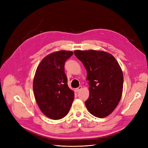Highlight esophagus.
<instances>
[{
    "label": "esophagus",
    "mask_w": 148,
    "mask_h": 148,
    "mask_svg": "<svg viewBox=\"0 0 148 148\" xmlns=\"http://www.w3.org/2000/svg\"><path fill=\"white\" fill-rule=\"evenodd\" d=\"M82 89V86H79L78 88L75 89V91H76V92H79V91H81Z\"/></svg>",
    "instance_id": "esophagus-1"
}]
</instances>
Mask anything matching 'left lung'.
Masks as SVG:
<instances>
[{"label": "left lung", "instance_id": "8db88e82", "mask_svg": "<svg viewBox=\"0 0 148 148\" xmlns=\"http://www.w3.org/2000/svg\"><path fill=\"white\" fill-rule=\"evenodd\" d=\"M87 71L89 96L84 104L98 118L109 115L119 104L123 92V75L115 57L102 51H74Z\"/></svg>", "mask_w": 148, "mask_h": 148}]
</instances>
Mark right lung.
Instances as JSON below:
<instances>
[{
  "label": "right lung",
  "instance_id": "1",
  "mask_svg": "<svg viewBox=\"0 0 148 148\" xmlns=\"http://www.w3.org/2000/svg\"><path fill=\"white\" fill-rule=\"evenodd\" d=\"M73 52L59 51L46 56L37 67L33 79L36 101L44 115L59 120L68 114L74 99V92L67 84L65 61Z\"/></svg>",
  "mask_w": 148,
  "mask_h": 148
}]
</instances>
